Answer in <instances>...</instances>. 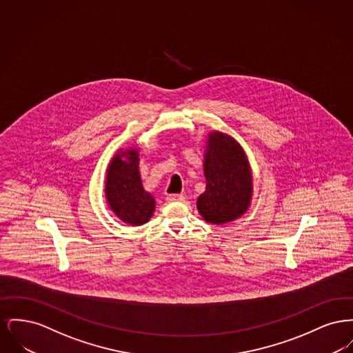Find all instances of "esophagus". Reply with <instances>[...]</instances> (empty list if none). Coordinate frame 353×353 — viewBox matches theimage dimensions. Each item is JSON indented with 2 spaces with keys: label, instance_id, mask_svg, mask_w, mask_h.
Listing matches in <instances>:
<instances>
[{
  "label": "esophagus",
  "instance_id": "esophagus-1",
  "mask_svg": "<svg viewBox=\"0 0 353 353\" xmlns=\"http://www.w3.org/2000/svg\"><path fill=\"white\" fill-rule=\"evenodd\" d=\"M184 200L185 197L183 194H168V197H167L168 202H181Z\"/></svg>",
  "mask_w": 353,
  "mask_h": 353
}]
</instances>
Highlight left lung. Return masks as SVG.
Wrapping results in <instances>:
<instances>
[{
	"label": "left lung",
	"instance_id": "1",
	"mask_svg": "<svg viewBox=\"0 0 353 353\" xmlns=\"http://www.w3.org/2000/svg\"><path fill=\"white\" fill-rule=\"evenodd\" d=\"M205 192L197 199V210L212 225L241 219L250 208L254 193L250 161L233 136L210 131L203 147Z\"/></svg>",
	"mask_w": 353,
	"mask_h": 353
}]
</instances>
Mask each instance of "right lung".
Returning a JSON list of instances; mask_svg holds the SVG:
<instances>
[{
	"instance_id": "add662e5",
	"label": "right lung",
	"mask_w": 353,
	"mask_h": 353,
	"mask_svg": "<svg viewBox=\"0 0 353 353\" xmlns=\"http://www.w3.org/2000/svg\"><path fill=\"white\" fill-rule=\"evenodd\" d=\"M139 147L119 148L105 169L104 197L110 210L121 222L140 226L152 219L156 200L143 186L139 169Z\"/></svg>"
}]
</instances>
